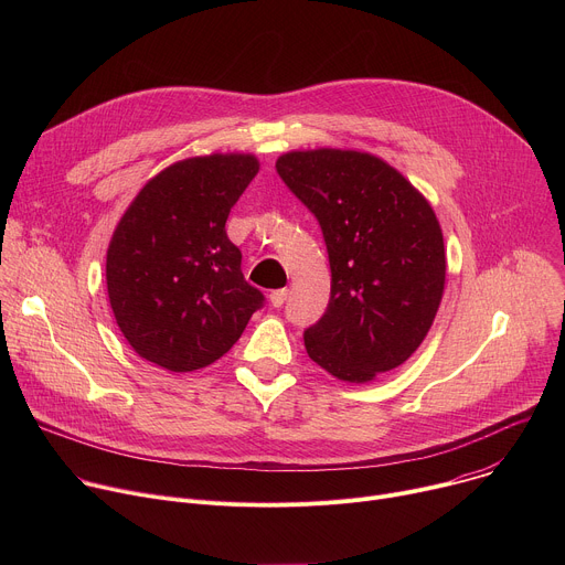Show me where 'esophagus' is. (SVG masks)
I'll return each mask as SVG.
<instances>
[{
  "label": "esophagus",
  "mask_w": 565,
  "mask_h": 565,
  "mask_svg": "<svg viewBox=\"0 0 565 565\" xmlns=\"http://www.w3.org/2000/svg\"><path fill=\"white\" fill-rule=\"evenodd\" d=\"M286 297H288V290H286V288L273 290V292H270V303H273L275 308H281V306L286 303Z\"/></svg>",
  "instance_id": "34e87169"
}]
</instances>
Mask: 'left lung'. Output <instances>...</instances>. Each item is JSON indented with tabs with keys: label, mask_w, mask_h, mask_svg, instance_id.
Returning a JSON list of instances; mask_svg holds the SVG:
<instances>
[{
	"label": "left lung",
	"mask_w": 565,
	"mask_h": 565,
	"mask_svg": "<svg viewBox=\"0 0 565 565\" xmlns=\"http://www.w3.org/2000/svg\"><path fill=\"white\" fill-rule=\"evenodd\" d=\"M275 168L319 221L331 264L327 312L303 331L308 358L355 384L405 364L445 290L443 230L429 201L366 151H288Z\"/></svg>",
	"instance_id": "left-lung-1"
}]
</instances>
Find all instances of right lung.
<instances>
[{
	"label": "right lung",
	"instance_id": "right-lung-1",
	"mask_svg": "<svg viewBox=\"0 0 565 565\" xmlns=\"http://www.w3.org/2000/svg\"><path fill=\"white\" fill-rule=\"evenodd\" d=\"M259 172L253 153L179 160L136 194L107 250V292L129 347L174 373L225 355L264 306L225 234Z\"/></svg>",
	"mask_w": 565,
	"mask_h": 565
}]
</instances>
